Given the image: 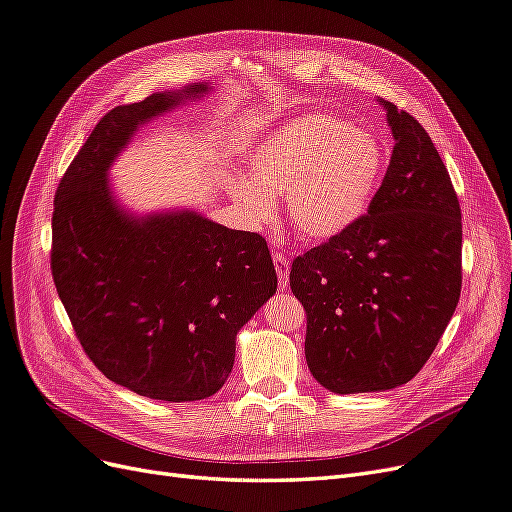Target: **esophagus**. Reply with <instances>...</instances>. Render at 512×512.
<instances>
[{
    "label": "esophagus",
    "instance_id": "obj_1",
    "mask_svg": "<svg viewBox=\"0 0 512 512\" xmlns=\"http://www.w3.org/2000/svg\"><path fill=\"white\" fill-rule=\"evenodd\" d=\"M273 265L277 271V282L280 288H288V275H290V262L284 252H273Z\"/></svg>",
    "mask_w": 512,
    "mask_h": 512
}]
</instances>
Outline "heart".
<instances>
[{
  "label": "heart",
  "mask_w": 512,
  "mask_h": 512,
  "mask_svg": "<svg viewBox=\"0 0 512 512\" xmlns=\"http://www.w3.org/2000/svg\"><path fill=\"white\" fill-rule=\"evenodd\" d=\"M386 153L380 138L331 113H312L273 130L247 158L250 179L232 181L247 218H271L273 196L286 194L290 222L309 239L348 230L376 196Z\"/></svg>",
  "instance_id": "b5f03b06"
}]
</instances>
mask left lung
Instances as JSON below:
<instances>
[{
	"label": "left lung",
	"mask_w": 512,
	"mask_h": 512,
	"mask_svg": "<svg viewBox=\"0 0 512 512\" xmlns=\"http://www.w3.org/2000/svg\"><path fill=\"white\" fill-rule=\"evenodd\" d=\"M393 156L367 213L292 260L305 359L333 393L410 382L436 350L461 294V209L429 134L382 102Z\"/></svg>",
	"instance_id": "left-lung-1"
}]
</instances>
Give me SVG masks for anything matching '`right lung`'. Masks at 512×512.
Returning <instances> with one entry per match:
<instances>
[{"instance_id":"1","label":"right lung","mask_w":512,"mask_h":512,"mask_svg":"<svg viewBox=\"0 0 512 512\" xmlns=\"http://www.w3.org/2000/svg\"><path fill=\"white\" fill-rule=\"evenodd\" d=\"M207 91L192 85L185 94ZM183 94L115 106L61 177L51 273L76 339L115 384L162 401L222 389L235 337L277 288L267 241L196 213L132 220L106 188V168L138 123Z\"/></svg>"}]
</instances>
